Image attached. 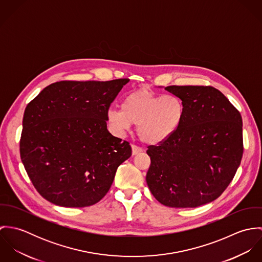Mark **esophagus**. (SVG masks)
<instances>
[{"label": "esophagus", "instance_id": "34e87169", "mask_svg": "<svg viewBox=\"0 0 262 262\" xmlns=\"http://www.w3.org/2000/svg\"><path fill=\"white\" fill-rule=\"evenodd\" d=\"M140 152H142V148L141 147H139V146H137L135 144H132V154L133 155H136V154H138Z\"/></svg>", "mask_w": 262, "mask_h": 262}]
</instances>
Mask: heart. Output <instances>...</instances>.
Returning a JSON list of instances; mask_svg holds the SVG:
<instances>
[{"label": "heart", "mask_w": 262, "mask_h": 262, "mask_svg": "<svg viewBox=\"0 0 262 262\" xmlns=\"http://www.w3.org/2000/svg\"><path fill=\"white\" fill-rule=\"evenodd\" d=\"M184 113V103L179 97L138 90L124 99L121 109L109 110L107 121L121 133L129 130L131 124L136 125L142 142L159 144L176 133Z\"/></svg>", "instance_id": "1"}]
</instances>
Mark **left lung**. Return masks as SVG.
I'll use <instances>...</instances> for the list:
<instances>
[{"label":"left lung","instance_id":"left-lung-1","mask_svg":"<svg viewBox=\"0 0 262 262\" xmlns=\"http://www.w3.org/2000/svg\"><path fill=\"white\" fill-rule=\"evenodd\" d=\"M185 107L176 133L150 145L146 182L153 196L171 208H195L219 198L243 155L242 117L217 89L169 85Z\"/></svg>","mask_w":262,"mask_h":262}]
</instances>
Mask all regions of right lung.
Masks as SVG:
<instances>
[{
    "label": "right lung",
    "mask_w": 262,
    "mask_h": 262,
    "mask_svg": "<svg viewBox=\"0 0 262 262\" xmlns=\"http://www.w3.org/2000/svg\"><path fill=\"white\" fill-rule=\"evenodd\" d=\"M128 78L61 80L26 107L20 156L38 192L48 202L82 208L101 201L132 149L107 129L109 108Z\"/></svg>",
    "instance_id": "1"
}]
</instances>
